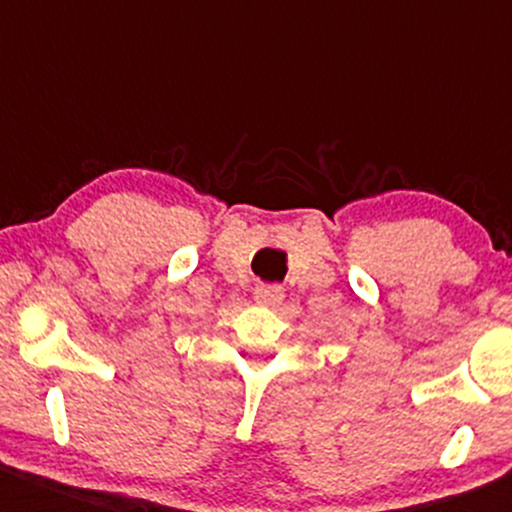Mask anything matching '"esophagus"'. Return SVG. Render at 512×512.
<instances>
[{
	"label": "esophagus",
	"instance_id": "obj_1",
	"mask_svg": "<svg viewBox=\"0 0 512 512\" xmlns=\"http://www.w3.org/2000/svg\"><path fill=\"white\" fill-rule=\"evenodd\" d=\"M285 297V290L280 285H257L255 287V302L262 307H277Z\"/></svg>",
	"mask_w": 512,
	"mask_h": 512
}]
</instances>
